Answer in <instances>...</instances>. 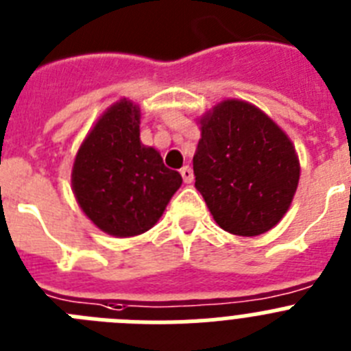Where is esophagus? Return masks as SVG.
<instances>
[{
    "label": "esophagus",
    "instance_id": "esophagus-1",
    "mask_svg": "<svg viewBox=\"0 0 351 351\" xmlns=\"http://www.w3.org/2000/svg\"><path fill=\"white\" fill-rule=\"evenodd\" d=\"M181 176H182V181H184L186 184H190V182L193 181V170H191L188 165L182 167V169H181Z\"/></svg>",
    "mask_w": 351,
    "mask_h": 351
}]
</instances>
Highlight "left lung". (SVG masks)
Segmentation results:
<instances>
[{"label":"left lung","instance_id":"obj_1","mask_svg":"<svg viewBox=\"0 0 351 351\" xmlns=\"http://www.w3.org/2000/svg\"><path fill=\"white\" fill-rule=\"evenodd\" d=\"M195 188L214 221L243 237L265 234L281 221L300 178L295 145L250 101L223 100L198 119Z\"/></svg>","mask_w":351,"mask_h":351}]
</instances>
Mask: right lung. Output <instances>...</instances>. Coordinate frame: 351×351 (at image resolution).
<instances>
[{"label":"right lung","instance_id":"add662e5","mask_svg":"<svg viewBox=\"0 0 351 351\" xmlns=\"http://www.w3.org/2000/svg\"><path fill=\"white\" fill-rule=\"evenodd\" d=\"M181 184V173L141 142V107L128 98L98 117L71 167L79 207L114 237H135L153 228Z\"/></svg>","mask_w":351,"mask_h":351}]
</instances>
